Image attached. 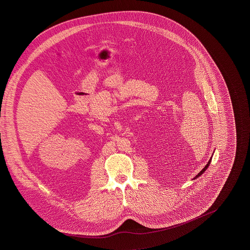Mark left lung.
<instances>
[{
  "instance_id": "1",
  "label": "left lung",
  "mask_w": 250,
  "mask_h": 250,
  "mask_svg": "<svg viewBox=\"0 0 250 250\" xmlns=\"http://www.w3.org/2000/svg\"><path fill=\"white\" fill-rule=\"evenodd\" d=\"M211 160H212V157H211V158H210V160H209V161H208V163H207V164H206V166L204 167H203V168H202V170H201V171H200V172H199V173H198V174H197V175H196V176H195V177H194V180H195V179H197L198 178V177H200V176H201V175H202V173H203V172H204V171H205V170H206V169H207V168H208V167L210 166V163H211Z\"/></svg>"
}]
</instances>
